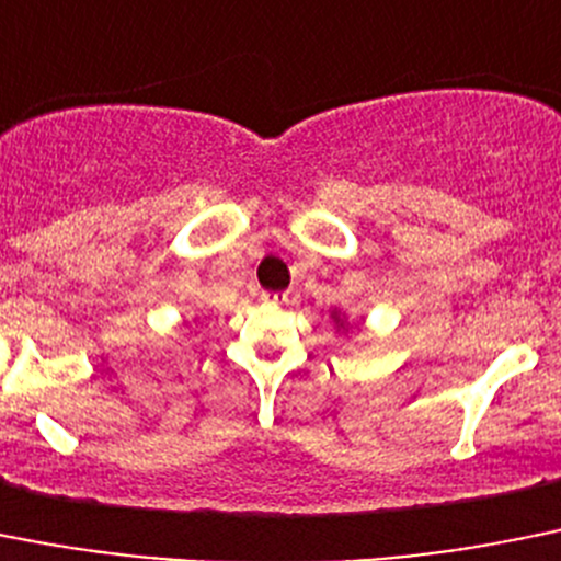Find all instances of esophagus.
<instances>
[{"label": "esophagus", "instance_id": "obj_1", "mask_svg": "<svg viewBox=\"0 0 561 561\" xmlns=\"http://www.w3.org/2000/svg\"><path fill=\"white\" fill-rule=\"evenodd\" d=\"M265 301L268 305H287V298H290V293H265Z\"/></svg>", "mask_w": 561, "mask_h": 561}]
</instances>
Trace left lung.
<instances>
[{
	"label": "left lung",
	"instance_id": "obj_1",
	"mask_svg": "<svg viewBox=\"0 0 561 561\" xmlns=\"http://www.w3.org/2000/svg\"><path fill=\"white\" fill-rule=\"evenodd\" d=\"M329 318H332V323H334V329H337V332H348V329H352V323H348L345 312L337 310V307H334V310H329Z\"/></svg>",
	"mask_w": 561,
	"mask_h": 561
}]
</instances>
